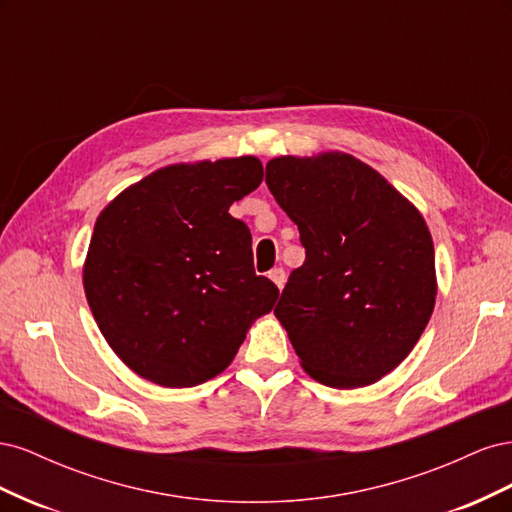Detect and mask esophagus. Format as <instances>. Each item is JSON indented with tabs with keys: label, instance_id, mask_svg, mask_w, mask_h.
I'll use <instances>...</instances> for the list:
<instances>
[{
	"label": "esophagus",
	"instance_id": "obj_1",
	"mask_svg": "<svg viewBox=\"0 0 512 512\" xmlns=\"http://www.w3.org/2000/svg\"><path fill=\"white\" fill-rule=\"evenodd\" d=\"M269 280L277 286V288H284V284H286V273H284V269L282 267H275V269H271L269 271Z\"/></svg>",
	"mask_w": 512,
	"mask_h": 512
}]
</instances>
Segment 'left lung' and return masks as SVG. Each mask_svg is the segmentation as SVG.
I'll return each mask as SVG.
<instances>
[{
    "mask_svg": "<svg viewBox=\"0 0 512 512\" xmlns=\"http://www.w3.org/2000/svg\"><path fill=\"white\" fill-rule=\"evenodd\" d=\"M265 181L305 247L275 307L303 369L333 389L378 382L410 354L436 305L423 215L342 151L273 158Z\"/></svg>",
    "mask_w": 512,
    "mask_h": 512,
    "instance_id": "1",
    "label": "left lung"
}]
</instances>
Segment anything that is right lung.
<instances>
[{
  "instance_id": "add662e5",
  "label": "right lung",
  "mask_w": 512,
  "mask_h": 512,
  "mask_svg": "<svg viewBox=\"0 0 512 512\" xmlns=\"http://www.w3.org/2000/svg\"><path fill=\"white\" fill-rule=\"evenodd\" d=\"M254 156L170 164L96 220L83 286L104 339L134 374L168 389L232 363L280 290L256 275L252 235L228 213L262 181Z\"/></svg>"
}]
</instances>
